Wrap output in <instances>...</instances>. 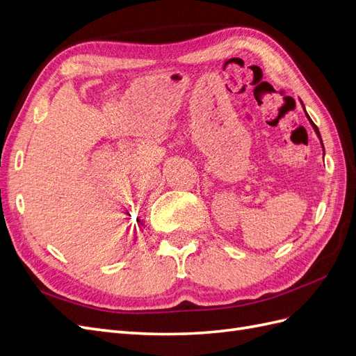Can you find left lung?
I'll return each instance as SVG.
<instances>
[{
    "label": "left lung",
    "instance_id": "8db88e82",
    "mask_svg": "<svg viewBox=\"0 0 356 356\" xmlns=\"http://www.w3.org/2000/svg\"><path fill=\"white\" fill-rule=\"evenodd\" d=\"M300 104H301V106H303V110H305V114H306V117H307V120H309V123L312 124V127H314V131H315V134H316V136L319 138V143H321V147H322V152H324V154H325V149H324V143H322V138H321V134H319V129L316 127V124L312 122V118L309 117V114H307V111H306V106H305V104H303V101L300 99Z\"/></svg>",
    "mask_w": 356,
    "mask_h": 356
}]
</instances>
